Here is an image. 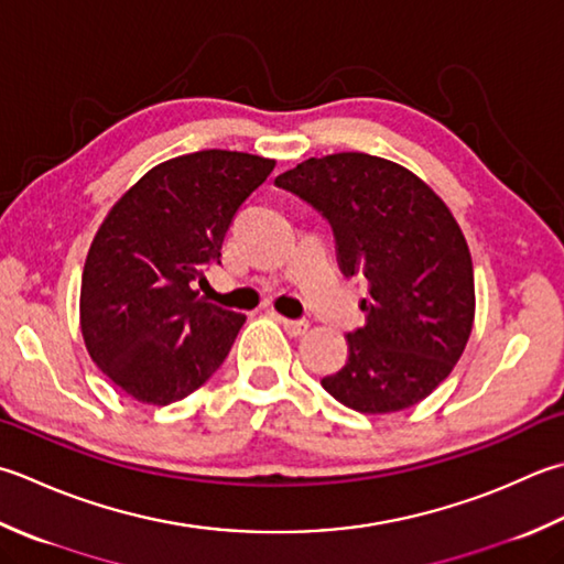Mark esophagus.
<instances>
[{
  "instance_id": "esophagus-1",
  "label": "esophagus",
  "mask_w": 564,
  "mask_h": 564,
  "mask_svg": "<svg viewBox=\"0 0 564 564\" xmlns=\"http://www.w3.org/2000/svg\"><path fill=\"white\" fill-rule=\"evenodd\" d=\"M275 319H279L285 333H289L291 337H301V335L307 333V327H311L307 319H289V317H281V315H275Z\"/></svg>"
}]
</instances>
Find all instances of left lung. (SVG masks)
Returning <instances> with one entry per match:
<instances>
[{"instance_id":"8db88e82","label":"left lung","mask_w":564,"mask_h":564,"mask_svg":"<svg viewBox=\"0 0 564 564\" xmlns=\"http://www.w3.org/2000/svg\"><path fill=\"white\" fill-rule=\"evenodd\" d=\"M275 185L327 217L341 273L369 285L367 323L347 335V364L323 389L367 415L427 399L465 351L477 305L467 239L443 197L359 151L307 159Z\"/></svg>"}]
</instances>
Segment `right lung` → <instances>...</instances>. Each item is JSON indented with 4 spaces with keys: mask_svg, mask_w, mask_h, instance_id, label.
<instances>
[{
    "mask_svg": "<svg viewBox=\"0 0 564 564\" xmlns=\"http://www.w3.org/2000/svg\"><path fill=\"white\" fill-rule=\"evenodd\" d=\"M275 161L207 149L153 165L109 209L87 251L80 329L119 391L169 405L213 377L247 317L193 283L223 257L241 203Z\"/></svg>",
    "mask_w": 564,
    "mask_h": 564,
    "instance_id": "add662e5",
    "label": "right lung"
}]
</instances>
